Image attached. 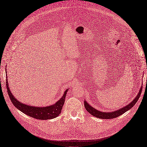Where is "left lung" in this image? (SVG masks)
<instances>
[{"label": "left lung", "mask_w": 147, "mask_h": 147, "mask_svg": "<svg viewBox=\"0 0 147 147\" xmlns=\"http://www.w3.org/2000/svg\"><path fill=\"white\" fill-rule=\"evenodd\" d=\"M142 87H141L140 90H139V92L136 96V97L134 99V100H133L131 102H130L129 105H126L124 107H123L122 108L118 109L115 111L109 112V113H106V112H102L100 111H98L97 109L94 108L92 106H90V105L86 101L84 100V107L86 109V110L88 112V113L91 114L93 115L94 117H96L97 118H102V119H111V118H116L118 116H120L121 115L125 113V112H127L128 110L130 109L133 107H134L135 103L137 102L139 98L140 97V95L142 93Z\"/></svg>", "instance_id": "obj_1"}]
</instances>
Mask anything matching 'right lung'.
Returning <instances> with one entry per match:
<instances>
[{"instance_id":"right-lung-1","label":"right lung","mask_w":147,"mask_h":147,"mask_svg":"<svg viewBox=\"0 0 147 147\" xmlns=\"http://www.w3.org/2000/svg\"><path fill=\"white\" fill-rule=\"evenodd\" d=\"M6 76V88L7 91H8L10 100L13 104V105L20 111H22V113H24L27 115L38 120L53 119V118L57 117L60 115L62 107L63 106L65 103L66 95L68 89L66 90L63 95L61 97V98L57 102H55L54 105H52L45 107L29 106L28 105H26L23 103L20 102L13 97L12 93L10 92L9 87L8 86V79H7V74Z\"/></svg>"}]
</instances>
